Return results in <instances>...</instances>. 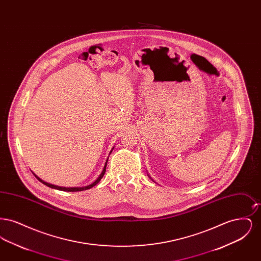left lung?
<instances>
[{"mask_svg":"<svg viewBox=\"0 0 261 261\" xmlns=\"http://www.w3.org/2000/svg\"><path fill=\"white\" fill-rule=\"evenodd\" d=\"M149 178H150V177H149ZM150 179H151V178H150Z\"/></svg>","mask_w":261,"mask_h":261,"instance_id":"left-lung-1","label":"left lung"}]
</instances>
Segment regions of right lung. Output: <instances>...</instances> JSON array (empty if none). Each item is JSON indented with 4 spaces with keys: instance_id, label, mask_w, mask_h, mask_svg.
Returning <instances> with one entry per match:
<instances>
[{
    "instance_id": "add662e5",
    "label": "right lung",
    "mask_w": 261,
    "mask_h": 261,
    "mask_svg": "<svg viewBox=\"0 0 261 261\" xmlns=\"http://www.w3.org/2000/svg\"><path fill=\"white\" fill-rule=\"evenodd\" d=\"M112 150H111V152H110V154L112 153ZM109 160V159H108ZM108 160H107V162L105 163V166H103V169H102V171H101V173L99 174V177L97 178V180L95 181V182H93L92 184H90V185H88V186L85 187H73V188H66V187H60V186H56V185H53V184H50V183H47V182H45V181H43L41 178H39L36 174H34L35 175V177L37 178L38 180L41 182V183H43L44 185H46V186L50 187L51 189H56V190H60V191H64V192H79V191H84V190H88V189H91V188H93L94 186H96L98 183H99V181H100V179L103 177V175H105V172H106V168H107V164H108Z\"/></svg>"
}]
</instances>
